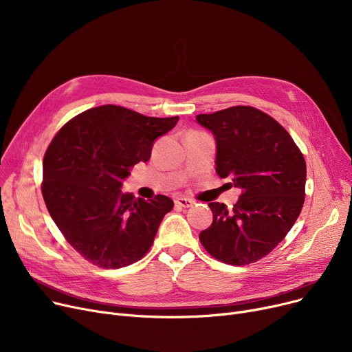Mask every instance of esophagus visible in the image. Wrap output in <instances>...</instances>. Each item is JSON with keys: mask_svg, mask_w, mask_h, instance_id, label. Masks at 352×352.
I'll return each mask as SVG.
<instances>
[{"mask_svg": "<svg viewBox=\"0 0 352 352\" xmlns=\"http://www.w3.org/2000/svg\"><path fill=\"white\" fill-rule=\"evenodd\" d=\"M175 206L178 207H182V208H191L194 206V201L190 199V198H184V197H179L175 199Z\"/></svg>", "mask_w": 352, "mask_h": 352, "instance_id": "obj_1", "label": "esophagus"}]
</instances>
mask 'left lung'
<instances>
[{"instance_id":"8db88e82","label":"left lung","mask_w":352,"mask_h":352,"mask_svg":"<svg viewBox=\"0 0 352 352\" xmlns=\"http://www.w3.org/2000/svg\"><path fill=\"white\" fill-rule=\"evenodd\" d=\"M197 121L215 135L217 174L241 188L232 210L210 202L214 219L199 241L221 263L252 264L283 241L301 214L304 155L278 121L250 105L199 114Z\"/></svg>"}]
</instances>
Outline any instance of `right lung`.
<instances>
[{"label":"right lung","mask_w":352,"mask_h":352,"mask_svg":"<svg viewBox=\"0 0 352 352\" xmlns=\"http://www.w3.org/2000/svg\"><path fill=\"white\" fill-rule=\"evenodd\" d=\"M178 117H145L118 105L89 108L61 126L43 160L41 192L54 223L84 260L100 268L131 265L150 251L171 198L145 201L122 179L151 157L154 141Z\"/></svg>","instance_id":"add662e5"}]
</instances>
